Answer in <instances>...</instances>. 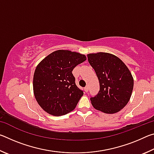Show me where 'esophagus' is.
Listing matches in <instances>:
<instances>
[{
	"mask_svg": "<svg viewBox=\"0 0 154 154\" xmlns=\"http://www.w3.org/2000/svg\"><path fill=\"white\" fill-rule=\"evenodd\" d=\"M84 90H85V92H88V90H89V86H88V85H86V86L84 88Z\"/></svg>",
	"mask_w": 154,
	"mask_h": 154,
	"instance_id": "esophagus-1",
	"label": "esophagus"
}]
</instances>
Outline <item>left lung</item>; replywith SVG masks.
<instances>
[{"label":"left lung","instance_id":"1","mask_svg":"<svg viewBox=\"0 0 154 154\" xmlns=\"http://www.w3.org/2000/svg\"><path fill=\"white\" fill-rule=\"evenodd\" d=\"M100 83V90L90 98L94 107L105 113H115L127 105L131 96L134 80L123 62L109 53L88 55Z\"/></svg>","mask_w":154,"mask_h":154}]
</instances>
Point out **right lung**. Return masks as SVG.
<instances>
[{"label":"right lung","mask_w":154,"mask_h":154,"mask_svg":"<svg viewBox=\"0 0 154 154\" xmlns=\"http://www.w3.org/2000/svg\"><path fill=\"white\" fill-rule=\"evenodd\" d=\"M85 60L83 54L60 49L38 64L34 73L33 90L38 105L47 113L63 116L76 107L83 91L77 86L72 71Z\"/></svg>","instance_id":"obj_1"}]
</instances>
